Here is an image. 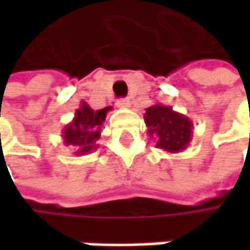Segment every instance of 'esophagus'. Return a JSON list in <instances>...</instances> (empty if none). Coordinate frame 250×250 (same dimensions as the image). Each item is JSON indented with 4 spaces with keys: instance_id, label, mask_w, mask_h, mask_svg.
Listing matches in <instances>:
<instances>
[{
    "instance_id": "1",
    "label": "esophagus",
    "mask_w": 250,
    "mask_h": 250,
    "mask_svg": "<svg viewBox=\"0 0 250 250\" xmlns=\"http://www.w3.org/2000/svg\"><path fill=\"white\" fill-rule=\"evenodd\" d=\"M117 107H119V108H128V107H130V101L125 100V98H122V100L117 101Z\"/></svg>"
}]
</instances>
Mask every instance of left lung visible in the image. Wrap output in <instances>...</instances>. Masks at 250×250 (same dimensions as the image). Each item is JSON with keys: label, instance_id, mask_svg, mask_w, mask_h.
<instances>
[{"label": "left lung", "instance_id": "1", "mask_svg": "<svg viewBox=\"0 0 250 250\" xmlns=\"http://www.w3.org/2000/svg\"><path fill=\"white\" fill-rule=\"evenodd\" d=\"M143 117L147 134L155 139L156 147L165 152L179 153L192 140V122L187 116L172 110V107L153 104L146 108Z\"/></svg>", "mask_w": 250, "mask_h": 250}]
</instances>
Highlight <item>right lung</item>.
<instances>
[{"instance_id":"add662e5","label":"right lung","mask_w":250,"mask_h":250,"mask_svg":"<svg viewBox=\"0 0 250 250\" xmlns=\"http://www.w3.org/2000/svg\"><path fill=\"white\" fill-rule=\"evenodd\" d=\"M110 110L111 107L92 110L85 101H81L74 120L62 128V139L65 146L74 147L76 156L94 152L98 147L97 140L101 136L105 116Z\"/></svg>"}]
</instances>
